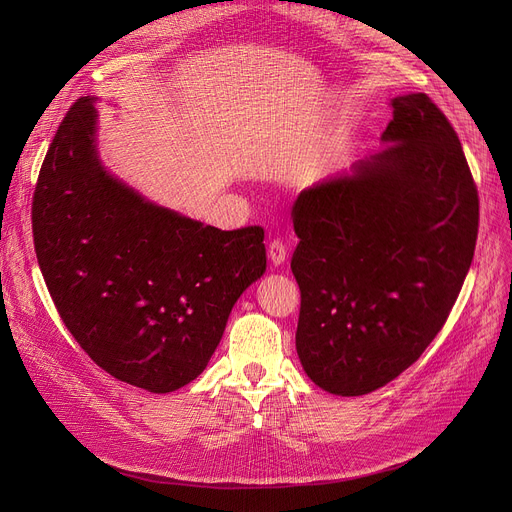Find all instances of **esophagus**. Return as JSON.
Listing matches in <instances>:
<instances>
[{"label":"esophagus","mask_w":512,"mask_h":512,"mask_svg":"<svg viewBox=\"0 0 512 512\" xmlns=\"http://www.w3.org/2000/svg\"><path fill=\"white\" fill-rule=\"evenodd\" d=\"M267 255H270V261L274 265H282L288 259V249H286V245H284L280 238H274L270 242V249H267Z\"/></svg>","instance_id":"34e87169"}]
</instances>
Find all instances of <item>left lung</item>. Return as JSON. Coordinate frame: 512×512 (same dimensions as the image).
Masks as SVG:
<instances>
[{"label": "left lung", "mask_w": 512, "mask_h": 512, "mask_svg": "<svg viewBox=\"0 0 512 512\" xmlns=\"http://www.w3.org/2000/svg\"><path fill=\"white\" fill-rule=\"evenodd\" d=\"M388 145L292 205L297 353L326 392L361 396L411 367L471 267L479 197L459 137L425 93L392 99Z\"/></svg>", "instance_id": "1"}]
</instances>
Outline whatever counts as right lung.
Returning a JSON list of instances; mask_svg holds the SVG:
<instances>
[{
  "mask_svg": "<svg viewBox=\"0 0 512 512\" xmlns=\"http://www.w3.org/2000/svg\"><path fill=\"white\" fill-rule=\"evenodd\" d=\"M95 122L80 97L47 149L31 213L37 261L64 326L103 371L172 392L207 367L234 303L263 276L265 234L145 201L99 164Z\"/></svg>",
  "mask_w": 512,
  "mask_h": 512,
  "instance_id": "1",
  "label": "right lung"
}]
</instances>
